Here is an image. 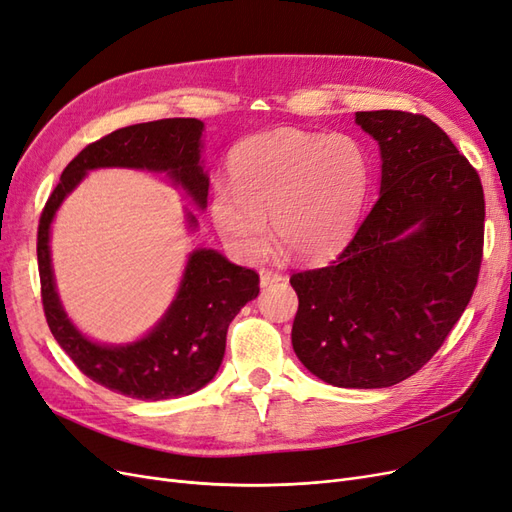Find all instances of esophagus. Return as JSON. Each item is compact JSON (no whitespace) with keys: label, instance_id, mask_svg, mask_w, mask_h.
<instances>
[{"label":"esophagus","instance_id":"esophagus-1","mask_svg":"<svg viewBox=\"0 0 512 512\" xmlns=\"http://www.w3.org/2000/svg\"><path fill=\"white\" fill-rule=\"evenodd\" d=\"M258 275H260V286L265 288V286H271V284H277V282H282L284 277L280 275V273H275V271H271V269H260L258 271Z\"/></svg>","mask_w":512,"mask_h":512}]
</instances>
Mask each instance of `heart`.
I'll return each instance as SVG.
<instances>
[{"mask_svg": "<svg viewBox=\"0 0 512 512\" xmlns=\"http://www.w3.org/2000/svg\"><path fill=\"white\" fill-rule=\"evenodd\" d=\"M369 179L367 156L348 134L277 128L245 138L228 158V188L211 196V222L228 250L254 262L273 235L303 260H327L352 239Z\"/></svg>", "mask_w": 512, "mask_h": 512, "instance_id": "1", "label": "heart"}]
</instances>
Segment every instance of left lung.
Wrapping results in <instances>:
<instances>
[{"label": "left lung", "instance_id": "left-lung-1", "mask_svg": "<svg viewBox=\"0 0 512 512\" xmlns=\"http://www.w3.org/2000/svg\"><path fill=\"white\" fill-rule=\"evenodd\" d=\"M354 121L380 147L378 200L329 267L290 277L292 348L322 382L386 389L416 374L468 307L485 198L476 170L425 115Z\"/></svg>", "mask_w": 512, "mask_h": 512}]
</instances>
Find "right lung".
Segmentation results:
<instances>
[{"label": "right lung", "instance_id": "right-lung-1", "mask_svg": "<svg viewBox=\"0 0 512 512\" xmlns=\"http://www.w3.org/2000/svg\"><path fill=\"white\" fill-rule=\"evenodd\" d=\"M203 132L200 119H160L115 130L87 145L66 166L42 211L38 269L49 329L87 378L126 397L160 401L192 395L207 386L222 365L228 324L245 303L258 297V275L232 265L218 250L198 247L190 252L175 299L162 318L134 342L102 344L76 327L61 305L51 258V226L76 185L98 168L164 173L205 211L209 173L203 164ZM183 213L188 230H196V215L190 209Z\"/></svg>", "mask_w": 512, "mask_h": 512}]
</instances>
